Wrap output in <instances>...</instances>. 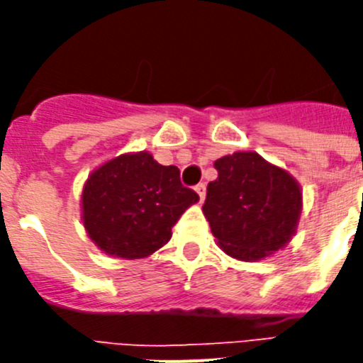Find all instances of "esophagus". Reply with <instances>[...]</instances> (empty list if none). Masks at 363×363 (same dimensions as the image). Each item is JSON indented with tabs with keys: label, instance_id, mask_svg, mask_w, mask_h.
<instances>
[{
	"label": "esophagus",
	"instance_id": "1",
	"mask_svg": "<svg viewBox=\"0 0 363 363\" xmlns=\"http://www.w3.org/2000/svg\"><path fill=\"white\" fill-rule=\"evenodd\" d=\"M194 191L198 192V196H200V200L203 201L205 200V192H207V187H205V184H198L196 187H194Z\"/></svg>",
	"mask_w": 363,
	"mask_h": 363
}]
</instances>
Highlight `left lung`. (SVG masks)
Returning <instances> with one entry per match:
<instances>
[{"label":"left lung","mask_w":363,"mask_h":363,"mask_svg":"<svg viewBox=\"0 0 363 363\" xmlns=\"http://www.w3.org/2000/svg\"><path fill=\"white\" fill-rule=\"evenodd\" d=\"M214 169L218 178L207 185L203 214L218 245L243 262L284 249L301 213L296 179L258 152L229 154Z\"/></svg>","instance_id":"left-lung-1"}]
</instances>
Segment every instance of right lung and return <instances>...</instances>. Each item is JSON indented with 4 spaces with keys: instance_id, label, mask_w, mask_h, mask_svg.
Wrapping results in <instances>:
<instances>
[{
    "instance_id": "1",
    "label": "right lung",
    "mask_w": 363,
    "mask_h": 363,
    "mask_svg": "<svg viewBox=\"0 0 363 363\" xmlns=\"http://www.w3.org/2000/svg\"><path fill=\"white\" fill-rule=\"evenodd\" d=\"M200 200L179 182V169L149 152L121 154L98 167L82 194L83 225L116 258H145L165 245L179 216Z\"/></svg>"
}]
</instances>
